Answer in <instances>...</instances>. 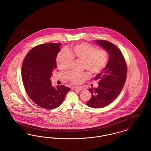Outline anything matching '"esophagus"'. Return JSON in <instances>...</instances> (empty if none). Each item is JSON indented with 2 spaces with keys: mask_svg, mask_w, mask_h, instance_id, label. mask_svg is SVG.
<instances>
[{
  "mask_svg": "<svg viewBox=\"0 0 151 151\" xmlns=\"http://www.w3.org/2000/svg\"><path fill=\"white\" fill-rule=\"evenodd\" d=\"M72 89V90H75V91H80L82 89V88L79 86H73Z\"/></svg>",
  "mask_w": 151,
  "mask_h": 151,
  "instance_id": "obj_1",
  "label": "esophagus"
}]
</instances>
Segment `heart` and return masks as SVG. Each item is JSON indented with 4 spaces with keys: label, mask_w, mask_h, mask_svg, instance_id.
<instances>
[{
    "label": "heart",
    "mask_w": 151,
    "mask_h": 151,
    "mask_svg": "<svg viewBox=\"0 0 151 151\" xmlns=\"http://www.w3.org/2000/svg\"><path fill=\"white\" fill-rule=\"evenodd\" d=\"M73 59L82 60V67L92 75L100 73L106 66L109 54L104 49L97 48L89 43H82L72 46L67 51H60L56 58L58 68L60 70L68 69ZM67 79L73 84H80L88 75L86 73L70 72L66 74Z\"/></svg>",
    "instance_id": "heart-1"
}]
</instances>
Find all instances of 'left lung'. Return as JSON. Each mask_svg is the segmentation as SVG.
Returning <instances> with one entry per match:
<instances>
[{"mask_svg": "<svg viewBox=\"0 0 151 151\" xmlns=\"http://www.w3.org/2000/svg\"><path fill=\"white\" fill-rule=\"evenodd\" d=\"M96 41L108 51L109 59L105 68L94 78L99 81V86L88 89L92 97L86 104L91 108H101L110 104L121 92L127 78V68L122 52L114 44L105 40Z\"/></svg>", "mask_w": 151, "mask_h": 151, "instance_id": "obj_1", "label": "left lung"}]
</instances>
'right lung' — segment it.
<instances>
[{
	"instance_id": "add662e5",
	"label": "right lung",
	"mask_w": 151,
	"mask_h": 151,
	"mask_svg": "<svg viewBox=\"0 0 151 151\" xmlns=\"http://www.w3.org/2000/svg\"><path fill=\"white\" fill-rule=\"evenodd\" d=\"M60 43H49L34 47L24 58L22 68V83L30 99L47 109L59 107L70 89L51 85L52 72L57 68L56 58Z\"/></svg>"
}]
</instances>
